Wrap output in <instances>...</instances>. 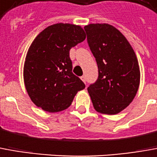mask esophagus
<instances>
[{
    "mask_svg": "<svg viewBox=\"0 0 157 157\" xmlns=\"http://www.w3.org/2000/svg\"><path fill=\"white\" fill-rule=\"evenodd\" d=\"M81 79H82V81L84 82V83H86V77H85V76H82Z\"/></svg>",
    "mask_w": 157,
    "mask_h": 157,
    "instance_id": "obj_1",
    "label": "esophagus"
}]
</instances>
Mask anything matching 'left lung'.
<instances>
[{
    "label": "left lung",
    "mask_w": 157,
    "mask_h": 157,
    "mask_svg": "<svg viewBox=\"0 0 157 157\" xmlns=\"http://www.w3.org/2000/svg\"><path fill=\"white\" fill-rule=\"evenodd\" d=\"M98 68L97 82L87 87L95 110L117 115L132 103L139 90L140 70L132 46L119 29L108 24L84 27Z\"/></svg>",
    "instance_id": "8db88e82"
}]
</instances>
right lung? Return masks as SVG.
<instances>
[{
  "label": "right lung",
  "instance_id": "obj_1",
  "mask_svg": "<svg viewBox=\"0 0 157 157\" xmlns=\"http://www.w3.org/2000/svg\"><path fill=\"white\" fill-rule=\"evenodd\" d=\"M86 39L80 25L55 24L44 29L29 46L24 64V82L31 101L47 112H59L71 106L85 88L72 73L71 48Z\"/></svg>",
  "mask_w": 157,
  "mask_h": 157
}]
</instances>
